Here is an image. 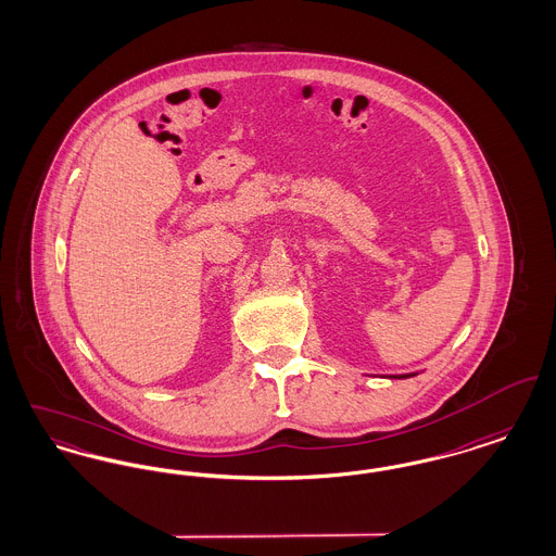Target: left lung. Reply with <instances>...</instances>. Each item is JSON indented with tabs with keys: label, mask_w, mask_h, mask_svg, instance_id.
Segmentation results:
<instances>
[{
	"label": "left lung",
	"mask_w": 556,
	"mask_h": 556,
	"mask_svg": "<svg viewBox=\"0 0 556 556\" xmlns=\"http://www.w3.org/2000/svg\"><path fill=\"white\" fill-rule=\"evenodd\" d=\"M413 375H415V372H413ZM400 377H410V372H408V375H400Z\"/></svg>",
	"instance_id": "left-lung-1"
}]
</instances>
